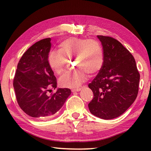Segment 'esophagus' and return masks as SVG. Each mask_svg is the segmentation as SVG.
Instances as JSON below:
<instances>
[{
  "mask_svg": "<svg viewBox=\"0 0 151 151\" xmlns=\"http://www.w3.org/2000/svg\"><path fill=\"white\" fill-rule=\"evenodd\" d=\"M81 90V88H73V89H72V90H71V91H72L73 93H74V92H78V91H80Z\"/></svg>",
  "mask_w": 151,
  "mask_h": 151,
  "instance_id": "esophagus-1",
  "label": "esophagus"
}]
</instances>
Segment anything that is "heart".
Instances as JSON below:
<instances>
[{
	"mask_svg": "<svg viewBox=\"0 0 151 151\" xmlns=\"http://www.w3.org/2000/svg\"><path fill=\"white\" fill-rule=\"evenodd\" d=\"M72 59L77 68L60 78L59 85L63 87H78L86 81L88 73L99 72L103 65V51L95 40L69 38L58 45V51L48 54V64L53 72L60 75L67 68L68 60Z\"/></svg>",
	"mask_w": 151,
	"mask_h": 151,
	"instance_id": "heart-1",
	"label": "heart"
}]
</instances>
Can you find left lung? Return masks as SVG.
<instances>
[{"mask_svg":"<svg viewBox=\"0 0 151 151\" xmlns=\"http://www.w3.org/2000/svg\"><path fill=\"white\" fill-rule=\"evenodd\" d=\"M104 62L88 87L94 97L88 104L91 114L109 120L121 116L134 103L139 92L140 74L131 53L118 40L98 35Z\"/></svg>","mask_w":151,"mask_h":151,"instance_id":"left-lung-1","label":"left lung"}]
</instances>
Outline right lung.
Returning <instances> with one entry per match:
<instances>
[{"label": "right lung", "mask_w": 151, "mask_h": 151, "mask_svg": "<svg viewBox=\"0 0 151 151\" xmlns=\"http://www.w3.org/2000/svg\"><path fill=\"white\" fill-rule=\"evenodd\" d=\"M50 38L35 43L25 52L17 65L13 80L16 98L22 111L34 118L54 115L62 108L70 94L69 88H57V78L48 64Z\"/></svg>", "instance_id": "1"}]
</instances>
